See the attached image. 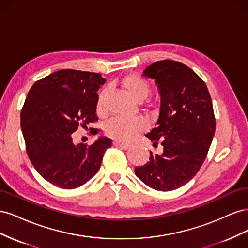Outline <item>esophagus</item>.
Returning <instances> with one entry per match:
<instances>
[{"mask_svg":"<svg viewBox=\"0 0 248 248\" xmlns=\"http://www.w3.org/2000/svg\"><path fill=\"white\" fill-rule=\"evenodd\" d=\"M112 144H114V146L119 147V148H121V149H124V150H127V149L130 148L129 144H124V142L118 141V140H114V142H112Z\"/></svg>","mask_w":248,"mask_h":248,"instance_id":"1","label":"esophagus"}]
</instances>
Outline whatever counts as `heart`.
Masks as SVG:
<instances>
[{
	"instance_id": "1",
	"label": "heart",
	"mask_w": 248,
	"mask_h": 248,
	"mask_svg": "<svg viewBox=\"0 0 248 248\" xmlns=\"http://www.w3.org/2000/svg\"><path fill=\"white\" fill-rule=\"evenodd\" d=\"M120 84L125 90V92L137 101H142L151 93V86L149 82L136 73L127 74L121 79ZM106 97L107 92L101 91L97 98L96 110L99 115H102L104 112ZM145 128L146 124L141 119L136 118L128 120L117 118L107 124L104 131L108 137L118 141H129L137 138L138 134L144 131Z\"/></svg>"
}]
</instances>
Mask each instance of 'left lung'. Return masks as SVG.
<instances>
[{"instance_id":"1","label":"left lung","mask_w":248,"mask_h":248,"mask_svg":"<svg viewBox=\"0 0 248 248\" xmlns=\"http://www.w3.org/2000/svg\"><path fill=\"white\" fill-rule=\"evenodd\" d=\"M142 76L158 85L159 116L146 137L163 151H150L149 161L134 171L153 189L174 190L197 175L208 154L216 126L211 96L196 72L172 60L153 63Z\"/></svg>"}]
</instances>
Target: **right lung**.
<instances>
[{"label": "right lung", "instance_id": "obj_1", "mask_svg": "<svg viewBox=\"0 0 248 248\" xmlns=\"http://www.w3.org/2000/svg\"><path fill=\"white\" fill-rule=\"evenodd\" d=\"M104 82L100 73L62 69L30 89L20 112L27 154L36 170L60 188L73 189L87 183L99 170L103 154L111 146L106 137L92 145L72 141L79 126L98 121L97 91Z\"/></svg>", "mask_w": 248, "mask_h": 248}]
</instances>
